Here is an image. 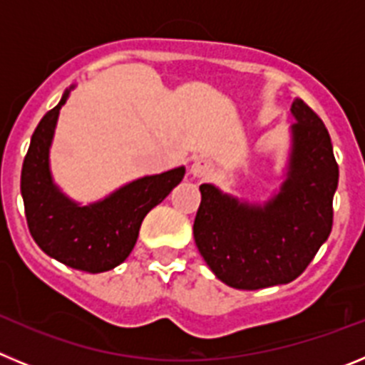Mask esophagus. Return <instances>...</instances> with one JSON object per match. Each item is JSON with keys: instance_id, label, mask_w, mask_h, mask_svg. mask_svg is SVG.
I'll list each match as a JSON object with an SVG mask.
<instances>
[{"instance_id": "1", "label": "esophagus", "mask_w": 365, "mask_h": 365, "mask_svg": "<svg viewBox=\"0 0 365 365\" xmlns=\"http://www.w3.org/2000/svg\"><path fill=\"white\" fill-rule=\"evenodd\" d=\"M208 173H210V163L206 159H195L192 166H190V175L192 177L201 179V177H206Z\"/></svg>"}]
</instances>
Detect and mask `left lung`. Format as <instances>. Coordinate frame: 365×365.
Instances as JSON below:
<instances>
[{
    "label": "left lung",
    "mask_w": 365,
    "mask_h": 365,
    "mask_svg": "<svg viewBox=\"0 0 365 365\" xmlns=\"http://www.w3.org/2000/svg\"><path fill=\"white\" fill-rule=\"evenodd\" d=\"M292 150L287 179L265 205L241 202L201 185L193 240L228 287L257 291L296 279L333 228L338 164L322 118L303 100L291 108Z\"/></svg>",
    "instance_id": "8db88e82"
}]
</instances>
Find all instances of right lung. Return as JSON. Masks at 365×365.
Returning a JSON list of instances; mask_svg holds the SVG:
<instances>
[{"label": "right lung", "instance_id": "1", "mask_svg": "<svg viewBox=\"0 0 365 365\" xmlns=\"http://www.w3.org/2000/svg\"><path fill=\"white\" fill-rule=\"evenodd\" d=\"M67 96L69 91L32 133L21 168V197L31 235L47 256L71 269L98 274L130 256L143 219L179 185L186 170L180 166L143 177L93 205L71 201L54 185L49 170V148Z\"/></svg>", "mask_w": 365, "mask_h": 365}]
</instances>
